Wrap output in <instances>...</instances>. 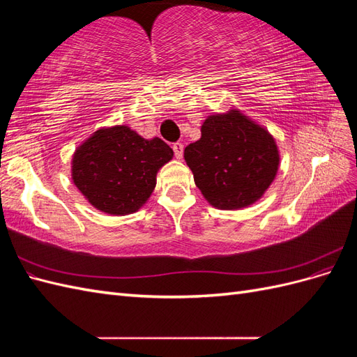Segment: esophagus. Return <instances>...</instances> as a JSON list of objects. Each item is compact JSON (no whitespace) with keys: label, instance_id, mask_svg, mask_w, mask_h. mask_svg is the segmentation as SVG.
<instances>
[{"label":"esophagus","instance_id":"obj_1","mask_svg":"<svg viewBox=\"0 0 357 357\" xmlns=\"http://www.w3.org/2000/svg\"><path fill=\"white\" fill-rule=\"evenodd\" d=\"M183 149H185V146H183L181 143L172 144V150H174V155H176L177 159H181V158H183Z\"/></svg>","mask_w":357,"mask_h":357}]
</instances>
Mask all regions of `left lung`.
Masks as SVG:
<instances>
[{
  "instance_id": "8db88e82",
  "label": "left lung",
  "mask_w": 357,
  "mask_h": 357,
  "mask_svg": "<svg viewBox=\"0 0 357 357\" xmlns=\"http://www.w3.org/2000/svg\"><path fill=\"white\" fill-rule=\"evenodd\" d=\"M185 160L213 207L238 210L264 195L275 178L280 156L265 128L231 110L205 119L201 138L185 149Z\"/></svg>"
}]
</instances>
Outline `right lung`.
<instances>
[{
  "instance_id": "right-lung-1",
  "label": "right lung",
  "mask_w": 357,
  "mask_h": 357,
  "mask_svg": "<svg viewBox=\"0 0 357 357\" xmlns=\"http://www.w3.org/2000/svg\"><path fill=\"white\" fill-rule=\"evenodd\" d=\"M172 149L155 137L146 139L131 128L98 129L73 156L74 185L95 208L107 214L135 213L152 195L159 168Z\"/></svg>"
}]
</instances>
